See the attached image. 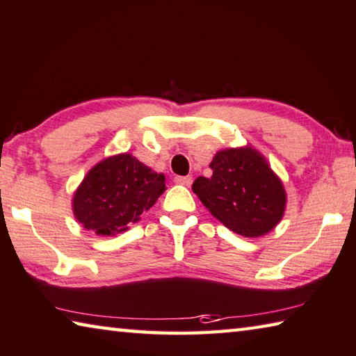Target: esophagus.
<instances>
[{
    "label": "esophagus",
    "instance_id": "esophagus-1",
    "mask_svg": "<svg viewBox=\"0 0 356 356\" xmlns=\"http://www.w3.org/2000/svg\"><path fill=\"white\" fill-rule=\"evenodd\" d=\"M174 182L176 184H179V185H184V186H186V188H188V186H191V184H193V177L191 176H185V177H176L174 179Z\"/></svg>",
    "mask_w": 356,
    "mask_h": 356
}]
</instances>
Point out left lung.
I'll return each mask as SVG.
<instances>
[{
    "label": "left lung",
    "mask_w": 356,
    "mask_h": 356,
    "mask_svg": "<svg viewBox=\"0 0 356 356\" xmlns=\"http://www.w3.org/2000/svg\"><path fill=\"white\" fill-rule=\"evenodd\" d=\"M210 168L211 177H197L193 191L225 227L245 238H258L282 221L285 186L255 147L218 151Z\"/></svg>",
    "instance_id": "1"
}]
</instances>
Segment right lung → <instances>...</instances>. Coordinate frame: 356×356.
<instances>
[{
  "instance_id": "add662e5",
  "label": "right lung",
  "mask_w": 356,
  "mask_h": 356,
  "mask_svg": "<svg viewBox=\"0 0 356 356\" xmlns=\"http://www.w3.org/2000/svg\"><path fill=\"white\" fill-rule=\"evenodd\" d=\"M166 190L165 176L132 154L121 152L96 163L73 195V215L98 236H115L140 221Z\"/></svg>"
}]
</instances>
